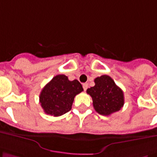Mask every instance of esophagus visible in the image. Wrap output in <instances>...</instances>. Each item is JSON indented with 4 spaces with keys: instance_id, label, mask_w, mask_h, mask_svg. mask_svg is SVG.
I'll return each mask as SVG.
<instances>
[{
    "instance_id": "34e87169",
    "label": "esophagus",
    "mask_w": 157,
    "mask_h": 157,
    "mask_svg": "<svg viewBox=\"0 0 157 157\" xmlns=\"http://www.w3.org/2000/svg\"><path fill=\"white\" fill-rule=\"evenodd\" d=\"M88 87H89V84H88V83H83V90H85V91H86L87 89H88Z\"/></svg>"
}]
</instances>
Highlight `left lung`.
I'll return each mask as SVG.
<instances>
[{
	"label": "left lung",
	"mask_w": 157,
	"mask_h": 157,
	"mask_svg": "<svg viewBox=\"0 0 157 157\" xmlns=\"http://www.w3.org/2000/svg\"><path fill=\"white\" fill-rule=\"evenodd\" d=\"M95 85L87 90L92 97L93 105L99 115H109L119 111L124 105V93L108 75L94 79Z\"/></svg>",
	"instance_id": "1"
}]
</instances>
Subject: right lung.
Listing matches in <instances>:
<instances>
[{
    "label": "right lung",
    "mask_w": 157,
    "mask_h": 157,
    "mask_svg": "<svg viewBox=\"0 0 157 157\" xmlns=\"http://www.w3.org/2000/svg\"><path fill=\"white\" fill-rule=\"evenodd\" d=\"M83 90L77 79L70 81L64 74H58L42 89L39 102L46 114L60 116L70 110L74 97Z\"/></svg>",
    "instance_id": "right-lung-1"
}]
</instances>
